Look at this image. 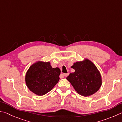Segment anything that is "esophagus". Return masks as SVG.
I'll use <instances>...</instances> for the list:
<instances>
[{
  "label": "esophagus",
  "mask_w": 122,
  "mask_h": 122,
  "mask_svg": "<svg viewBox=\"0 0 122 122\" xmlns=\"http://www.w3.org/2000/svg\"><path fill=\"white\" fill-rule=\"evenodd\" d=\"M69 75V73H67V74H63L62 75L63 76H65V77H67Z\"/></svg>",
  "instance_id": "obj_1"
}]
</instances>
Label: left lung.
<instances>
[{
	"instance_id": "obj_1",
	"label": "left lung",
	"mask_w": 122,
	"mask_h": 122,
	"mask_svg": "<svg viewBox=\"0 0 122 122\" xmlns=\"http://www.w3.org/2000/svg\"><path fill=\"white\" fill-rule=\"evenodd\" d=\"M75 70L67 79L78 94L88 96L95 93L102 84L101 74L94 64L88 59L74 63L71 67Z\"/></svg>"
}]
</instances>
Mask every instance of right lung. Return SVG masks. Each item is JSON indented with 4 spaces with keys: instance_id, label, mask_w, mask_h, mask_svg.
<instances>
[{
    "instance_id": "add662e5",
    "label": "right lung",
    "mask_w": 122,
    "mask_h": 122,
    "mask_svg": "<svg viewBox=\"0 0 122 122\" xmlns=\"http://www.w3.org/2000/svg\"><path fill=\"white\" fill-rule=\"evenodd\" d=\"M60 72L59 68H53L48 62H38L30 66L27 72V86L33 93L44 95L57 83Z\"/></svg>"
}]
</instances>
